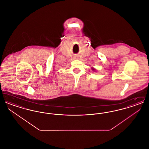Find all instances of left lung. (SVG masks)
I'll return each instance as SVG.
<instances>
[{
    "mask_svg": "<svg viewBox=\"0 0 149 149\" xmlns=\"http://www.w3.org/2000/svg\"><path fill=\"white\" fill-rule=\"evenodd\" d=\"M93 71H95V69L94 68H92Z\"/></svg>",
    "mask_w": 149,
    "mask_h": 149,
    "instance_id": "left-lung-1",
    "label": "left lung"
}]
</instances>
